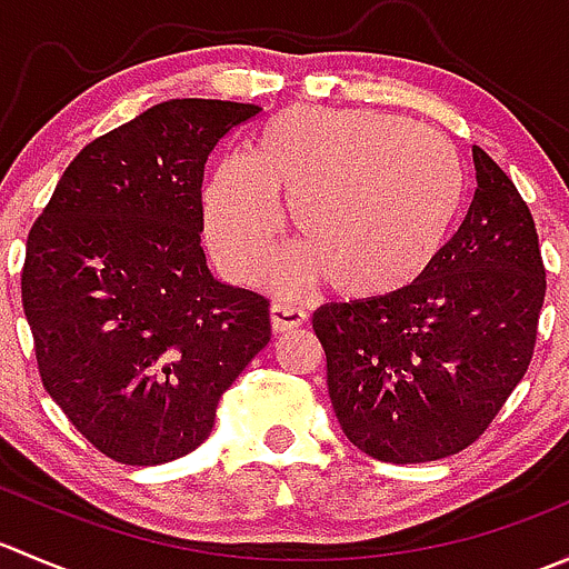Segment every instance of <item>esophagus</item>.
I'll list each match as a JSON object with an SVG mask.
<instances>
[{
  "instance_id": "obj_1",
  "label": "esophagus",
  "mask_w": 569,
  "mask_h": 569,
  "mask_svg": "<svg viewBox=\"0 0 569 569\" xmlns=\"http://www.w3.org/2000/svg\"><path fill=\"white\" fill-rule=\"evenodd\" d=\"M306 311L297 306H286V302H272L269 308V321H272L274 332H289L297 330V327L306 325Z\"/></svg>"
}]
</instances>
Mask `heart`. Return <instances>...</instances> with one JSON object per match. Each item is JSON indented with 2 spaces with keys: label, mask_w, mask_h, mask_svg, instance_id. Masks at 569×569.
I'll return each mask as SVG.
<instances>
[{
  "label": "heart",
  "mask_w": 569,
  "mask_h": 569,
  "mask_svg": "<svg viewBox=\"0 0 569 569\" xmlns=\"http://www.w3.org/2000/svg\"><path fill=\"white\" fill-rule=\"evenodd\" d=\"M462 159L429 126L363 109L291 107L269 120L252 157H228L206 183V237L233 278H250L283 226L306 248L269 269L297 295L327 278L347 300H377L438 261L462 209Z\"/></svg>",
  "instance_id": "obj_1"
}]
</instances>
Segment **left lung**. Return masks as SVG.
I'll return each mask as SVG.
<instances>
[{
    "label": "left lung",
    "mask_w": 569,
    "mask_h": 569,
    "mask_svg": "<svg viewBox=\"0 0 569 569\" xmlns=\"http://www.w3.org/2000/svg\"><path fill=\"white\" fill-rule=\"evenodd\" d=\"M473 168L468 214L429 272L388 297L313 313L338 423L380 462L468 449L531 363L548 286L537 228L512 178L479 146Z\"/></svg>",
    "instance_id": "1"
}]
</instances>
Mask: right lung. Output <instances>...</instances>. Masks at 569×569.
I'll use <instances>...</instances> for the list:
<instances>
[{
	"mask_svg": "<svg viewBox=\"0 0 569 569\" xmlns=\"http://www.w3.org/2000/svg\"><path fill=\"white\" fill-rule=\"evenodd\" d=\"M256 104L173 99L88 142L27 237L21 302L40 382L109 460L198 449L269 343V300L211 278L203 173Z\"/></svg>",
	"mask_w": 569,
	"mask_h": 569,
	"instance_id": "right-lung-1",
	"label": "right lung"
}]
</instances>
